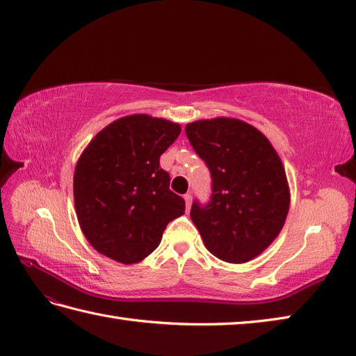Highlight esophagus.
Instances as JSON below:
<instances>
[{
  "instance_id": "1",
  "label": "esophagus",
  "mask_w": 356,
  "mask_h": 356,
  "mask_svg": "<svg viewBox=\"0 0 356 356\" xmlns=\"http://www.w3.org/2000/svg\"><path fill=\"white\" fill-rule=\"evenodd\" d=\"M184 201H186V207L188 210V209H191V204H192V195L191 193H186L184 195Z\"/></svg>"
}]
</instances>
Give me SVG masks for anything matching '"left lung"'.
<instances>
[{
    "label": "left lung",
    "mask_w": 356,
    "mask_h": 356,
    "mask_svg": "<svg viewBox=\"0 0 356 356\" xmlns=\"http://www.w3.org/2000/svg\"><path fill=\"white\" fill-rule=\"evenodd\" d=\"M187 138L211 173V201L193 202L191 218L213 256L245 264L277 238L291 195L279 154L262 132L239 118L186 124Z\"/></svg>",
    "instance_id": "obj_1"
}]
</instances>
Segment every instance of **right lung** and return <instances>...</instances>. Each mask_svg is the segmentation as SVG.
<instances>
[{
	"mask_svg": "<svg viewBox=\"0 0 356 356\" xmlns=\"http://www.w3.org/2000/svg\"><path fill=\"white\" fill-rule=\"evenodd\" d=\"M181 132L165 118L132 114L105 126L79 156L73 193L81 230L100 254L138 264L160 245L172 219L184 215L160 156Z\"/></svg>",
	"mask_w": 356,
	"mask_h": 356,
	"instance_id": "add662e5",
	"label": "right lung"
}]
</instances>
